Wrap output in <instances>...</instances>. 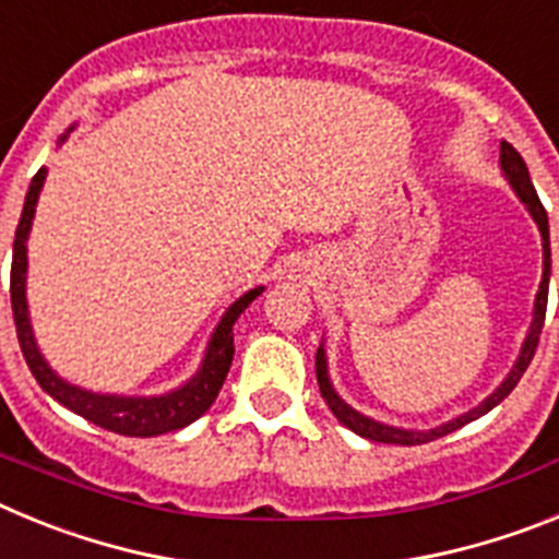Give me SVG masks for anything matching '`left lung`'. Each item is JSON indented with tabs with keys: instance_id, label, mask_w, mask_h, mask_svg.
Returning a JSON list of instances; mask_svg holds the SVG:
<instances>
[{
	"instance_id": "left-lung-1",
	"label": "left lung",
	"mask_w": 559,
	"mask_h": 559,
	"mask_svg": "<svg viewBox=\"0 0 559 559\" xmlns=\"http://www.w3.org/2000/svg\"><path fill=\"white\" fill-rule=\"evenodd\" d=\"M501 170L507 173V179H510V185L515 187V192L521 195L523 204L530 206L532 218H535L537 229H540V235H543V280H540V290H537V299H535V319H532L530 335H526V341H523V349H521V355H518L510 378L503 380L501 386H498L490 397L484 400L481 406H476L473 412L462 414V417L451 419V423H445V426L431 428V431H403V428H392V426H383V423H374V419L364 417V414H358L355 408H349L347 403H344V400L333 392V386H330L328 360H324V349L319 347V353H316V380H319V389H322L324 403H328L330 412L338 417V423H344V426H347L349 431L358 433V437H367V439H372V442H389V445H423V442H433V439L445 437V433L456 431V428L467 426V423L478 419L481 414L490 412V408H496L498 403H501V400L518 386V380L523 378L526 367H530L532 358H535L543 322H546V302H549V274H551L549 215H546L540 199H537L535 187H532L526 162L521 159V153H518L510 142H501Z\"/></svg>"
}]
</instances>
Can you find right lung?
Returning a JSON list of instances; mask_svg holds the SVG:
<instances>
[{
  "label": "right lung",
  "instance_id": "add662e5",
  "mask_svg": "<svg viewBox=\"0 0 559 559\" xmlns=\"http://www.w3.org/2000/svg\"><path fill=\"white\" fill-rule=\"evenodd\" d=\"M44 179H47V170L41 167L33 176V181H29L22 218H19L16 226V240H13V265H10L13 322H16L19 347H22L24 360H27L33 378L38 380V386L49 397H56L69 412L81 414L88 423H95V426L106 428V431L122 433V437H156V433L179 431V428L195 423L215 403L221 386H224L226 372L231 367V358H235V333H231V328H235L237 316L254 302L263 288L249 290V294L240 296L226 310V316L221 319L218 330H215V335L210 341L204 367H201V372L187 386L176 389L170 394H162V397H117V394H92L78 386H69L67 380H61L47 367V360L38 353L36 341H33V330H29L27 299H24V276H27V246L24 243H27L29 224H33V215H36L38 192H41Z\"/></svg>",
  "mask_w": 559,
  "mask_h": 559
}]
</instances>
